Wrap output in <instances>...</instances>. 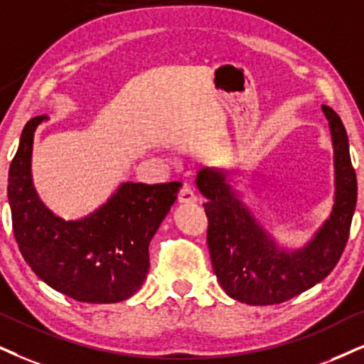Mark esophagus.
Instances as JSON below:
<instances>
[{
	"label": "esophagus",
	"mask_w": 364,
	"mask_h": 364,
	"mask_svg": "<svg viewBox=\"0 0 364 364\" xmlns=\"http://www.w3.org/2000/svg\"><path fill=\"white\" fill-rule=\"evenodd\" d=\"M178 201H179V203H183V205H191V203H195V201H196L195 190H193V188H191L190 185H185V186L181 188V191H179Z\"/></svg>",
	"instance_id": "obj_1"
}]
</instances>
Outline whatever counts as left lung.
<instances>
[{
    "label": "left lung",
    "instance_id": "1",
    "mask_svg": "<svg viewBox=\"0 0 364 364\" xmlns=\"http://www.w3.org/2000/svg\"><path fill=\"white\" fill-rule=\"evenodd\" d=\"M323 112L334 146V206L328 222L301 250L287 252L275 245L238 200L232 173L213 168L198 173L196 186L206 198L211 265L223 291L238 302L272 306L289 301L328 277L341 259L356 208L358 183L346 129L328 105H323Z\"/></svg>",
    "mask_w": 364,
    "mask_h": 364
}]
</instances>
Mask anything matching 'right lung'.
Wrapping results in <instances>:
<instances>
[{"label": "right lung", "mask_w": 364, "mask_h": 364, "mask_svg": "<svg viewBox=\"0 0 364 364\" xmlns=\"http://www.w3.org/2000/svg\"><path fill=\"white\" fill-rule=\"evenodd\" d=\"M43 119L26 122L8 178L13 233L23 259L45 284L75 301H126L149 272V242L181 183H122L94 213L65 222L41 203L31 183L33 134Z\"/></svg>", "instance_id": "1"}]
</instances>
